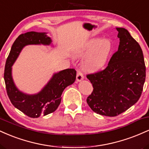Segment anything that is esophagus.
<instances>
[{
  "label": "esophagus",
  "instance_id": "esophagus-1",
  "mask_svg": "<svg viewBox=\"0 0 149 149\" xmlns=\"http://www.w3.org/2000/svg\"><path fill=\"white\" fill-rule=\"evenodd\" d=\"M84 79V76H83V73L80 71H77V75H76V80L78 82H80L81 80Z\"/></svg>",
  "mask_w": 149,
  "mask_h": 149
}]
</instances>
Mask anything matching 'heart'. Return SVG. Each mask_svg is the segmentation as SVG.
<instances>
[{
    "label": "heart",
    "mask_w": 149,
    "mask_h": 149,
    "mask_svg": "<svg viewBox=\"0 0 149 149\" xmlns=\"http://www.w3.org/2000/svg\"><path fill=\"white\" fill-rule=\"evenodd\" d=\"M111 49L112 42L110 39H90L78 52L80 56L86 55L83 61V69L90 71L100 69L107 62Z\"/></svg>",
    "instance_id": "obj_1"
}]
</instances>
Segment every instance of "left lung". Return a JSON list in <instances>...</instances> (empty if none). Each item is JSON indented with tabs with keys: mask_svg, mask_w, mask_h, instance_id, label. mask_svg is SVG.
Masks as SVG:
<instances>
[{
	"mask_svg": "<svg viewBox=\"0 0 149 149\" xmlns=\"http://www.w3.org/2000/svg\"><path fill=\"white\" fill-rule=\"evenodd\" d=\"M120 39L118 49L105 69L87 78L93 91L87 103L96 113L113 117L137 102L146 78L143 52L137 42L124 28H116Z\"/></svg>",
	"mask_w": 149,
	"mask_h": 149,
	"instance_id": "obj_1",
	"label": "left lung"
}]
</instances>
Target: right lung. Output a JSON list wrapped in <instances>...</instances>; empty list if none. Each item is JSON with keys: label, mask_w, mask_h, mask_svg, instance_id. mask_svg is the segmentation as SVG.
Wrapping results in <instances>:
<instances>
[{"label": "right lung", "mask_w": 149, "mask_h": 149, "mask_svg": "<svg viewBox=\"0 0 149 149\" xmlns=\"http://www.w3.org/2000/svg\"><path fill=\"white\" fill-rule=\"evenodd\" d=\"M52 39L47 36L45 32L29 31L21 34L13 43L6 60L4 80L8 97L15 108L33 118L47 115L57 109L61 103V96L64 89L76 80V70L66 69L54 73L40 92L29 95L17 88L12 75V66L25 46L49 45H52Z\"/></svg>", "instance_id": "1"}]
</instances>
